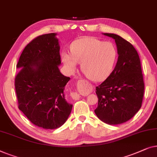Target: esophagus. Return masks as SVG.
<instances>
[{"mask_svg":"<svg viewBox=\"0 0 157 157\" xmlns=\"http://www.w3.org/2000/svg\"><path fill=\"white\" fill-rule=\"evenodd\" d=\"M85 80H79L78 82V85H82V84L83 85H85ZM71 96H72V98L74 99V100H79V99L81 98L80 94L77 93V92H72L71 94Z\"/></svg>","mask_w":157,"mask_h":157,"instance_id":"obj_1","label":"esophagus"}]
</instances>
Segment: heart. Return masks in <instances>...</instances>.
I'll list each match as a JSON object with an SVG mask.
<instances>
[{
    "label": "heart",
    "mask_w": 157,
    "mask_h": 157,
    "mask_svg": "<svg viewBox=\"0 0 157 157\" xmlns=\"http://www.w3.org/2000/svg\"><path fill=\"white\" fill-rule=\"evenodd\" d=\"M70 53L64 51L61 59L69 72L80 63L82 72L94 82L102 81L113 70L117 59V50L111 42H103L94 37H86L72 42Z\"/></svg>",
    "instance_id": "b5f03b06"
}]
</instances>
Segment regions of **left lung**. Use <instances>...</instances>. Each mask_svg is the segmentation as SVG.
I'll return each instance as SVG.
<instances>
[{
    "label": "left lung",
    "mask_w": 157,
    "mask_h": 157,
    "mask_svg": "<svg viewBox=\"0 0 157 157\" xmlns=\"http://www.w3.org/2000/svg\"><path fill=\"white\" fill-rule=\"evenodd\" d=\"M115 40L118 59L109 76L96 87L98 98L94 113L108 124H122L142 107L144 83L140 59L135 48L120 35L102 33Z\"/></svg>",
    "instance_id": "1"
}]
</instances>
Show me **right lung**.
Returning a JSON list of instances; mask_svg holds the SVG:
<instances>
[{"label":"right lung","instance_id":"1","mask_svg":"<svg viewBox=\"0 0 157 157\" xmlns=\"http://www.w3.org/2000/svg\"><path fill=\"white\" fill-rule=\"evenodd\" d=\"M57 33L40 35L24 48L15 79L18 108L33 124L46 129L59 128L67 121L72 105L65 98L69 77L61 65Z\"/></svg>","mask_w":157,"mask_h":157}]
</instances>
